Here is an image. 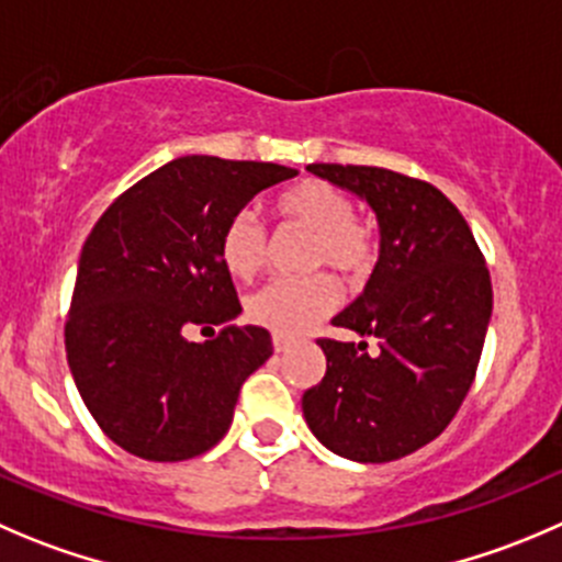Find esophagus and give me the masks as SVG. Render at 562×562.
<instances>
[{
    "label": "esophagus",
    "instance_id": "obj_1",
    "mask_svg": "<svg viewBox=\"0 0 562 562\" xmlns=\"http://www.w3.org/2000/svg\"><path fill=\"white\" fill-rule=\"evenodd\" d=\"M271 342H274L277 353H282V351H288V348H291V337H285V335H274V337H271Z\"/></svg>",
    "mask_w": 562,
    "mask_h": 562
}]
</instances>
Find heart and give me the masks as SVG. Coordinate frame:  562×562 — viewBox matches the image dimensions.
<instances>
[{
	"mask_svg": "<svg viewBox=\"0 0 562 562\" xmlns=\"http://www.w3.org/2000/svg\"><path fill=\"white\" fill-rule=\"evenodd\" d=\"M277 211L315 233L310 266H331L348 280H362L375 263V233L357 216V205L324 181H302L280 194ZM269 233L258 214L236 211L220 233V260L236 280H252L266 263ZM340 285L331 274L271 280L247 299V315L277 335H302L340 307Z\"/></svg>",
	"mask_w": 562,
	"mask_h": 562,
	"instance_id": "b5f03b06",
	"label": "heart"
}]
</instances>
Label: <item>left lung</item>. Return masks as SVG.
I'll return each instance as SVG.
<instances>
[{
  "mask_svg": "<svg viewBox=\"0 0 562 562\" xmlns=\"http://www.w3.org/2000/svg\"><path fill=\"white\" fill-rule=\"evenodd\" d=\"M307 170L368 200L381 255L362 296L331 321L375 337L379 351L321 337L326 375L304 392V419L342 459H403L450 426L475 381L492 277L461 211L428 181L384 167Z\"/></svg>",
  "mask_w": 562,
  "mask_h": 562,
  "instance_id": "left-lung-1",
  "label": "left lung"
}]
</instances>
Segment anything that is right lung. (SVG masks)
Masks as SVG:
<instances>
[{
	"instance_id": "add662e5",
	"label": "right lung",
	"mask_w": 562,
	"mask_h": 562,
	"mask_svg": "<svg viewBox=\"0 0 562 562\" xmlns=\"http://www.w3.org/2000/svg\"><path fill=\"white\" fill-rule=\"evenodd\" d=\"M296 170L271 161L181 156L125 189L81 247L65 353L81 401L114 445L145 461L214 448L238 392L271 357V335L241 313L220 233L255 194ZM189 325H222L192 344Z\"/></svg>"
}]
</instances>
